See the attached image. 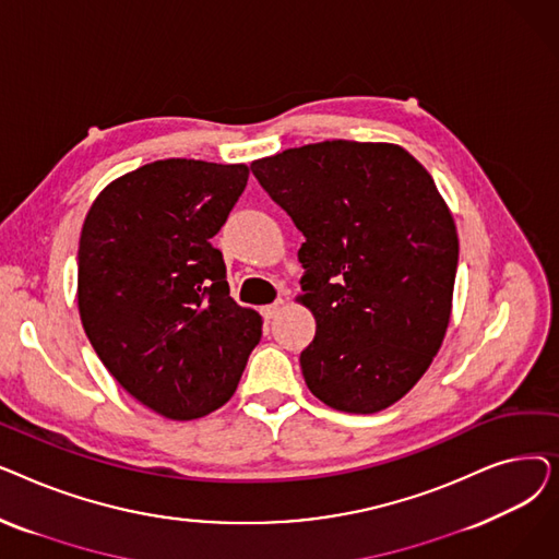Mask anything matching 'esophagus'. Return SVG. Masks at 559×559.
Returning a JSON list of instances; mask_svg holds the SVG:
<instances>
[{
    "instance_id": "1",
    "label": "esophagus",
    "mask_w": 559,
    "mask_h": 559,
    "mask_svg": "<svg viewBox=\"0 0 559 559\" xmlns=\"http://www.w3.org/2000/svg\"><path fill=\"white\" fill-rule=\"evenodd\" d=\"M281 310H283V299H278V301H274V304H270V306H262V308H260V312H262L264 319H274Z\"/></svg>"
}]
</instances>
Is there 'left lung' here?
Wrapping results in <instances>:
<instances>
[{"instance_id": "8db88e82", "label": "left lung", "mask_w": 559, "mask_h": 559, "mask_svg": "<svg viewBox=\"0 0 559 559\" xmlns=\"http://www.w3.org/2000/svg\"><path fill=\"white\" fill-rule=\"evenodd\" d=\"M306 235L299 301L317 333L301 354L308 390L373 415L413 390L444 342L457 230L426 167L392 142L326 140L251 163Z\"/></svg>"}]
</instances>
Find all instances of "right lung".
Masks as SVG:
<instances>
[{
	"label": "right lung",
	"mask_w": 559,
	"mask_h": 559,
	"mask_svg": "<svg viewBox=\"0 0 559 559\" xmlns=\"http://www.w3.org/2000/svg\"><path fill=\"white\" fill-rule=\"evenodd\" d=\"M247 179L242 163L156 160L108 183L81 228L83 331L117 383L174 421L222 407L262 335L211 245Z\"/></svg>",
	"instance_id": "1"
}]
</instances>
